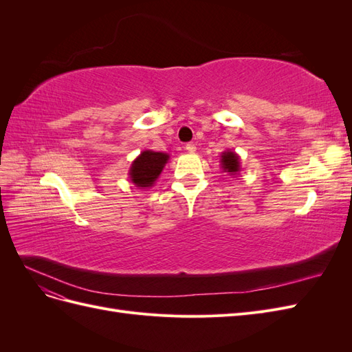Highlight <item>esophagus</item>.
I'll list each match as a JSON object with an SVG mask.
<instances>
[{
	"instance_id": "1",
	"label": "esophagus",
	"mask_w": 352,
	"mask_h": 352,
	"mask_svg": "<svg viewBox=\"0 0 352 352\" xmlns=\"http://www.w3.org/2000/svg\"><path fill=\"white\" fill-rule=\"evenodd\" d=\"M185 150L188 151V153H195L197 151V146H195V144H186V146H185Z\"/></svg>"
}]
</instances>
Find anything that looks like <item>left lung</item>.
Returning a JSON list of instances; mask_svg holds the SVG:
<instances>
[{
	"instance_id": "obj_1",
	"label": "left lung",
	"mask_w": 352,
	"mask_h": 352,
	"mask_svg": "<svg viewBox=\"0 0 352 352\" xmlns=\"http://www.w3.org/2000/svg\"><path fill=\"white\" fill-rule=\"evenodd\" d=\"M220 167L229 175H238L241 172V160L235 151H223L220 155Z\"/></svg>"
}]
</instances>
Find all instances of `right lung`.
<instances>
[{"mask_svg":"<svg viewBox=\"0 0 352 352\" xmlns=\"http://www.w3.org/2000/svg\"><path fill=\"white\" fill-rule=\"evenodd\" d=\"M170 155L166 153H155L145 150L138 155L129 168V179L138 188H151L158 176L162 175Z\"/></svg>","mask_w":352,"mask_h":352,"instance_id":"add662e5","label":"right lung"}]
</instances>
